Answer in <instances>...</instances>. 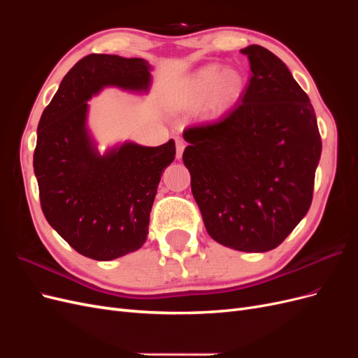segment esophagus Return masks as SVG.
I'll return each mask as SVG.
<instances>
[{
  "label": "esophagus",
  "instance_id": "obj_1",
  "mask_svg": "<svg viewBox=\"0 0 358 358\" xmlns=\"http://www.w3.org/2000/svg\"><path fill=\"white\" fill-rule=\"evenodd\" d=\"M183 149H185V142H183L182 138H176V158H178V159L182 158Z\"/></svg>",
  "mask_w": 358,
  "mask_h": 358
}]
</instances>
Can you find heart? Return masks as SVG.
<instances>
[{"instance_id": "obj_1", "label": "heart", "mask_w": 358, "mask_h": 358, "mask_svg": "<svg viewBox=\"0 0 358 358\" xmlns=\"http://www.w3.org/2000/svg\"><path fill=\"white\" fill-rule=\"evenodd\" d=\"M243 76L239 70L220 66H206L183 82L180 95L187 104H199L206 99L204 112L220 117L233 109L243 91Z\"/></svg>"}]
</instances>
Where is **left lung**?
Wrapping results in <instances>:
<instances>
[{"label": "left lung", "instance_id": "1", "mask_svg": "<svg viewBox=\"0 0 358 358\" xmlns=\"http://www.w3.org/2000/svg\"><path fill=\"white\" fill-rule=\"evenodd\" d=\"M241 52L252 71L242 103L220 122L187 128L182 159L212 239L266 252L310 208L321 137L309 96L285 64L258 45Z\"/></svg>", "mask_w": 358, "mask_h": 358}]
</instances>
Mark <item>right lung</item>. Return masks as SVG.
<instances>
[{"instance_id": "add662e5", "label": "right lung", "mask_w": 358, "mask_h": 358, "mask_svg": "<svg viewBox=\"0 0 358 358\" xmlns=\"http://www.w3.org/2000/svg\"><path fill=\"white\" fill-rule=\"evenodd\" d=\"M152 66L142 58L92 53L62 79L37 128L34 173L48 222L79 254L124 257L148 239L149 215L175 140L161 146L116 143L99 152L88 101L104 88L148 94Z\"/></svg>"}]
</instances>
